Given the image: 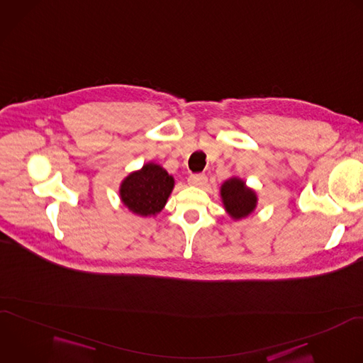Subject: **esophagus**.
<instances>
[{"label":"esophagus","instance_id":"34e87169","mask_svg":"<svg viewBox=\"0 0 363 363\" xmlns=\"http://www.w3.org/2000/svg\"><path fill=\"white\" fill-rule=\"evenodd\" d=\"M188 182H189V185H194V186H202L206 184V177L202 174H192V175H189Z\"/></svg>","mask_w":363,"mask_h":363}]
</instances>
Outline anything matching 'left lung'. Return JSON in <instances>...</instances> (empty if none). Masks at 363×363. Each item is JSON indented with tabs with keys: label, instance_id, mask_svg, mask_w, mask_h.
<instances>
[{
	"label": "left lung",
	"instance_id": "8db88e82",
	"mask_svg": "<svg viewBox=\"0 0 363 363\" xmlns=\"http://www.w3.org/2000/svg\"><path fill=\"white\" fill-rule=\"evenodd\" d=\"M221 196L225 210L234 220H240L252 213L257 203L254 191L245 186L238 178H231L221 186Z\"/></svg>",
	"mask_w": 363,
	"mask_h": 363
}]
</instances>
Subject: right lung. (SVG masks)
Listing matches in <instances>:
<instances>
[{"instance_id": "obj_1", "label": "right lung", "mask_w": 363, "mask_h": 363, "mask_svg": "<svg viewBox=\"0 0 363 363\" xmlns=\"http://www.w3.org/2000/svg\"><path fill=\"white\" fill-rule=\"evenodd\" d=\"M172 188L174 178L162 167L146 164L122 182L121 198L132 213L147 217L164 208Z\"/></svg>"}]
</instances>
